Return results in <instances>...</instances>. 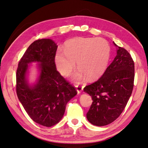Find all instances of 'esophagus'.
<instances>
[{"instance_id":"obj_1","label":"esophagus","mask_w":148,"mask_h":148,"mask_svg":"<svg viewBox=\"0 0 148 148\" xmlns=\"http://www.w3.org/2000/svg\"><path fill=\"white\" fill-rule=\"evenodd\" d=\"M75 87H76L78 94H79V93H80L82 92V90H83V86H82L80 85H76V86H75Z\"/></svg>"}]
</instances>
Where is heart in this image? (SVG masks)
Returning a JSON list of instances; mask_svg holds the SVG:
<instances>
[{
  "label": "heart",
  "instance_id": "heart-1",
  "mask_svg": "<svg viewBox=\"0 0 148 148\" xmlns=\"http://www.w3.org/2000/svg\"><path fill=\"white\" fill-rule=\"evenodd\" d=\"M64 51H56L55 62L58 70L63 75H69L76 64L79 69L72 74L77 82L94 81L105 73L110 57V47L102 38L78 37L64 43Z\"/></svg>",
  "mask_w": 148,
  "mask_h": 148
}]
</instances>
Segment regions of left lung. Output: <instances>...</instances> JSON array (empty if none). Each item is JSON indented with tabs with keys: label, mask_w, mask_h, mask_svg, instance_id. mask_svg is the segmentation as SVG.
<instances>
[{
	"label": "left lung",
	"mask_w": 148,
	"mask_h": 148,
	"mask_svg": "<svg viewBox=\"0 0 148 148\" xmlns=\"http://www.w3.org/2000/svg\"><path fill=\"white\" fill-rule=\"evenodd\" d=\"M116 56L105 73L84 92L92 97V103L86 119L97 126L112 123L120 116L132 94L134 79V63L130 54L113 42Z\"/></svg>",
	"instance_id": "1"
}]
</instances>
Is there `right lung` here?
I'll return each mask as SVG.
<instances>
[{"label":"right lung","instance_id":"right-lung-1","mask_svg":"<svg viewBox=\"0 0 148 148\" xmlns=\"http://www.w3.org/2000/svg\"><path fill=\"white\" fill-rule=\"evenodd\" d=\"M57 48L51 39L35 41L24 53L16 73V92L20 102L32 120L46 127L58 123L67 103L77 94L75 88L56 70ZM32 62L38 63V75L36 82L29 84L28 70Z\"/></svg>","mask_w":148,"mask_h":148}]
</instances>
